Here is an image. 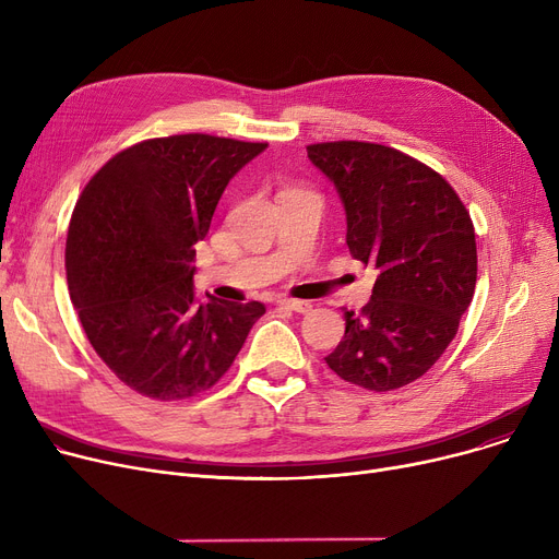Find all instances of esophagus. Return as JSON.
Segmentation results:
<instances>
[{"mask_svg": "<svg viewBox=\"0 0 559 559\" xmlns=\"http://www.w3.org/2000/svg\"><path fill=\"white\" fill-rule=\"evenodd\" d=\"M278 304H281L283 308H287V310H295V312H299V314H306V312H310V310H312L310 301H299V299H281Z\"/></svg>", "mask_w": 559, "mask_h": 559, "instance_id": "1", "label": "esophagus"}]
</instances>
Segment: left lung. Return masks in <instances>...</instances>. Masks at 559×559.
<instances>
[{
  "mask_svg": "<svg viewBox=\"0 0 559 559\" xmlns=\"http://www.w3.org/2000/svg\"><path fill=\"white\" fill-rule=\"evenodd\" d=\"M308 158L340 194L350 255L378 274L326 362L346 383L399 390L442 358L474 299L472 217L442 176L392 146L324 142Z\"/></svg>",
  "mask_w": 559,
  "mask_h": 559,
  "instance_id": "1",
  "label": "left lung"
}]
</instances>
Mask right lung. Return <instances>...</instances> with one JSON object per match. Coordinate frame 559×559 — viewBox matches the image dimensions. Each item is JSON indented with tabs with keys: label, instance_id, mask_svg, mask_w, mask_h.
<instances>
[{
	"label": "right lung",
	"instance_id": "1",
	"mask_svg": "<svg viewBox=\"0 0 559 559\" xmlns=\"http://www.w3.org/2000/svg\"><path fill=\"white\" fill-rule=\"evenodd\" d=\"M267 150L203 133L144 140L85 186L68 233L72 304L97 356L142 396L213 388L255 321L258 301L194 297V245L228 181Z\"/></svg>",
	"mask_w": 559,
	"mask_h": 559
}]
</instances>
